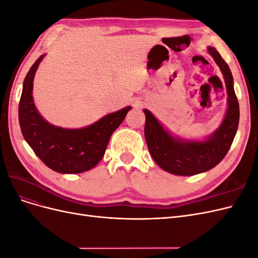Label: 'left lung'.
<instances>
[{
	"label": "left lung",
	"instance_id": "8db88e82",
	"mask_svg": "<svg viewBox=\"0 0 258 258\" xmlns=\"http://www.w3.org/2000/svg\"><path fill=\"white\" fill-rule=\"evenodd\" d=\"M208 51L221 69L228 96L224 119L212 135L204 141L173 137L150 111L143 110L148 151L155 162L171 174L195 175L214 168L228 153L237 134L240 112L231 71L214 47H208Z\"/></svg>",
	"mask_w": 258,
	"mask_h": 258
}]
</instances>
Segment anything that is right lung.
<instances>
[{
    "label": "right lung",
    "mask_w": 258,
    "mask_h": 258,
    "mask_svg": "<svg viewBox=\"0 0 258 258\" xmlns=\"http://www.w3.org/2000/svg\"><path fill=\"white\" fill-rule=\"evenodd\" d=\"M45 54L31 67L25 81L19 102V124L27 143L46 166L59 173H82L96 167L104 156L113 132L131 110L126 106L107 114L95 123L81 129L53 126L38 113L32 97L33 80Z\"/></svg>",
    "instance_id": "obj_1"
}]
</instances>
